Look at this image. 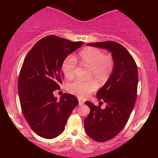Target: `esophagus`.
Here are the masks:
<instances>
[{"label":"esophagus","mask_w":158,"mask_h":158,"mask_svg":"<svg viewBox=\"0 0 158 158\" xmlns=\"http://www.w3.org/2000/svg\"><path fill=\"white\" fill-rule=\"evenodd\" d=\"M78 101H79V105H80V106H82V105L84 104V101H82L81 99H79Z\"/></svg>","instance_id":"34e87169"}]
</instances>
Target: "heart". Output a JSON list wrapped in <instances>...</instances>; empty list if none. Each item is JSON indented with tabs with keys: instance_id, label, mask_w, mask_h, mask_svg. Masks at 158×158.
I'll list each match as a JSON object with an SVG mask.
<instances>
[{
	"instance_id": "heart-1",
	"label": "heart",
	"mask_w": 158,
	"mask_h": 158,
	"mask_svg": "<svg viewBox=\"0 0 158 158\" xmlns=\"http://www.w3.org/2000/svg\"><path fill=\"white\" fill-rule=\"evenodd\" d=\"M79 60L82 65L90 68L88 78L93 79L88 81L75 80L68 84V90L80 98H86L97 89V83L94 79L99 84L108 81L113 72L114 61L111 55L104 54L101 49L94 47H88L80 52ZM76 66V59L74 57L68 56L64 59L62 68L67 78L74 77Z\"/></svg>"
}]
</instances>
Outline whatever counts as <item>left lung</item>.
Wrapping results in <instances>:
<instances>
[{"instance_id": "1", "label": "left lung", "mask_w": 158, "mask_h": 158, "mask_svg": "<svg viewBox=\"0 0 158 158\" xmlns=\"http://www.w3.org/2000/svg\"><path fill=\"white\" fill-rule=\"evenodd\" d=\"M87 45L111 52L114 61L111 76L96 94L98 101H104L106 106L103 109L90 101L85 102L90 111L84 121L86 133L95 141L102 142L115 137L128 122L137 98L138 70L132 56L117 42Z\"/></svg>"}]
</instances>
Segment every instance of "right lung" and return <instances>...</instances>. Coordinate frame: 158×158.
Here are the masks:
<instances>
[{
	"mask_svg": "<svg viewBox=\"0 0 158 158\" xmlns=\"http://www.w3.org/2000/svg\"><path fill=\"white\" fill-rule=\"evenodd\" d=\"M83 42H71L55 35L47 36L34 44L23 60L18 80L23 114L32 130L45 139L63 132L73 110L78 104L75 96H54L64 75L62 66L69 55Z\"/></svg>",
	"mask_w": 158,
	"mask_h": 158,
	"instance_id": "obj_1",
	"label": "right lung"
}]
</instances>
